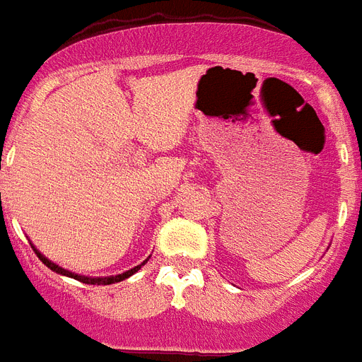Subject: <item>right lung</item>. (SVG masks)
<instances>
[{"label": "right lung", "mask_w": 362, "mask_h": 362, "mask_svg": "<svg viewBox=\"0 0 362 362\" xmlns=\"http://www.w3.org/2000/svg\"><path fill=\"white\" fill-rule=\"evenodd\" d=\"M33 250H35V254H37V256H39V259L42 263H45L46 267H50L52 271H56V273H59V274H65V276H71V279H76V280H80V282H83V284H97V286H108V284H115V282H121V280H125V279H129V276H131V274H134L136 271H138V269L141 267V265H144V263L147 262H144L141 263V265H138V267H134V269H131V271H127V273H123V274H117V276H104V279H88V276H82V274H74V273H71V271H66V269H63V267H57L56 263H52L50 259H46L45 256H42V254L39 252V250H37V248L33 247Z\"/></svg>", "instance_id": "obj_1"}]
</instances>
